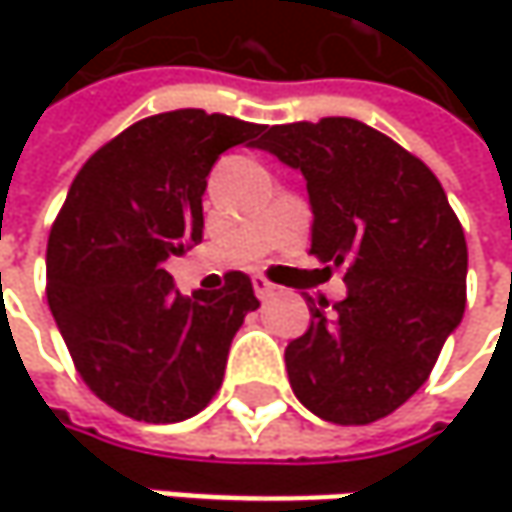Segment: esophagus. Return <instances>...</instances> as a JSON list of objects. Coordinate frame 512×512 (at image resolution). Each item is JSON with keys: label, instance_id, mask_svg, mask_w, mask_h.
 Masks as SVG:
<instances>
[{"label": "esophagus", "instance_id": "obj_1", "mask_svg": "<svg viewBox=\"0 0 512 512\" xmlns=\"http://www.w3.org/2000/svg\"><path fill=\"white\" fill-rule=\"evenodd\" d=\"M252 287H255L257 299H269V296H275V293H278V287H275V284H269L266 278H252Z\"/></svg>", "mask_w": 512, "mask_h": 512}]
</instances>
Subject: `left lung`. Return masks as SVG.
Wrapping results in <instances>:
<instances>
[{
    "label": "left lung",
    "mask_w": 512,
    "mask_h": 512,
    "mask_svg": "<svg viewBox=\"0 0 512 512\" xmlns=\"http://www.w3.org/2000/svg\"><path fill=\"white\" fill-rule=\"evenodd\" d=\"M255 148L299 168L311 255L350 263L347 299L311 302L284 350L293 394L332 424H373L430 376L465 311L468 249L439 177L385 133L323 118L266 127Z\"/></svg>",
    "instance_id": "8db88e82"
}]
</instances>
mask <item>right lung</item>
Segmentation results:
<instances>
[{"instance_id":"right-lung-1","label":"right lung","mask_w":512,"mask_h":512,"mask_svg":"<svg viewBox=\"0 0 512 512\" xmlns=\"http://www.w3.org/2000/svg\"><path fill=\"white\" fill-rule=\"evenodd\" d=\"M260 124L204 109L136 121L70 183L47 243V302L85 385L115 412L174 424L198 415L222 385L228 350L255 311L246 272L192 296L165 272L201 240L207 174Z\"/></svg>"}]
</instances>
